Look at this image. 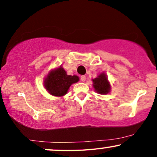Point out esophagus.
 <instances>
[{
  "instance_id": "obj_1",
  "label": "esophagus",
  "mask_w": 157,
  "mask_h": 157,
  "mask_svg": "<svg viewBox=\"0 0 157 157\" xmlns=\"http://www.w3.org/2000/svg\"><path fill=\"white\" fill-rule=\"evenodd\" d=\"M86 76H85V75H82V76L80 77V80H81V81H82V82H85V81H86Z\"/></svg>"
}]
</instances>
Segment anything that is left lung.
<instances>
[{
	"instance_id": "8db88e82",
	"label": "left lung",
	"mask_w": 157,
	"mask_h": 157,
	"mask_svg": "<svg viewBox=\"0 0 157 157\" xmlns=\"http://www.w3.org/2000/svg\"><path fill=\"white\" fill-rule=\"evenodd\" d=\"M93 87L95 91L100 94H107L111 91V85L108 80L107 75L101 73L96 78L93 79Z\"/></svg>"
}]
</instances>
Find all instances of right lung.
I'll return each mask as SVG.
<instances>
[{
  "instance_id": "obj_1",
  "label": "right lung",
  "mask_w": 157,
  "mask_h": 157,
  "mask_svg": "<svg viewBox=\"0 0 157 157\" xmlns=\"http://www.w3.org/2000/svg\"><path fill=\"white\" fill-rule=\"evenodd\" d=\"M79 81L77 75H68L62 66L52 70L44 80V87L48 92L56 97L66 94L70 86Z\"/></svg>"
}]
</instances>
